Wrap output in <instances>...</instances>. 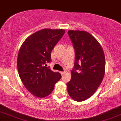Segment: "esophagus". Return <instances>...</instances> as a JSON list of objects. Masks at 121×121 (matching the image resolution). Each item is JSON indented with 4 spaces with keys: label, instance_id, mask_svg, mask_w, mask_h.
Listing matches in <instances>:
<instances>
[{
    "label": "esophagus",
    "instance_id": "esophagus-1",
    "mask_svg": "<svg viewBox=\"0 0 121 121\" xmlns=\"http://www.w3.org/2000/svg\"><path fill=\"white\" fill-rule=\"evenodd\" d=\"M64 73H65V72H60V73H61V74L62 75H63L64 74Z\"/></svg>",
    "mask_w": 121,
    "mask_h": 121
}]
</instances>
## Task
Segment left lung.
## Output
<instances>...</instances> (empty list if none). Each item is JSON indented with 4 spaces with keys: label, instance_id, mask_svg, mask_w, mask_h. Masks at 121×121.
Wrapping results in <instances>:
<instances>
[{
    "label": "left lung",
    "instance_id": "obj_1",
    "mask_svg": "<svg viewBox=\"0 0 121 121\" xmlns=\"http://www.w3.org/2000/svg\"><path fill=\"white\" fill-rule=\"evenodd\" d=\"M68 34L75 51L72 78L66 84L68 92L72 99L81 102L90 98L102 82L105 55L100 44L87 32L69 30Z\"/></svg>",
    "mask_w": 121,
    "mask_h": 121
}]
</instances>
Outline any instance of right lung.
Wrapping results in <instances>:
<instances>
[{
	"label": "right lung",
	"mask_w": 121,
	"mask_h": 121,
	"mask_svg": "<svg viewBox=\"0 0 121 121\" xmlns=\"http://www.w3.org/2000/svg\"><path fill=\"white\" fill-rule=\"evenodd\" d=\"M64 33L61 29H43L27 37L20 47L18 73L24 86L35 96H48L61 78L60 73L52 71L46 64L51 62V52Z\"/></svg>",
	"instance_id": "right-lung-1"
}]
</instances>
